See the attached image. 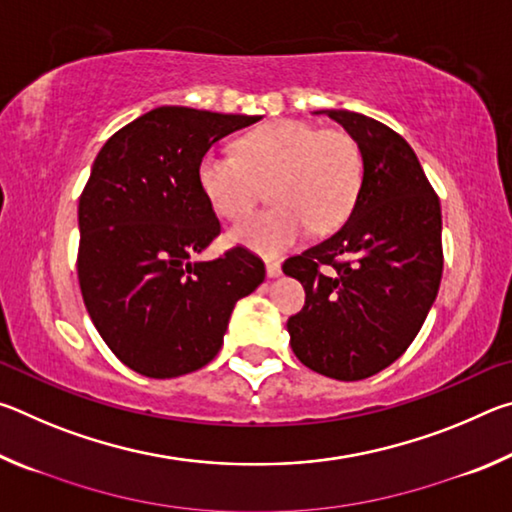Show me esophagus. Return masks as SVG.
Masks as SVG:
<instances>
[{
	"mask_svg": "<svg viewBox=\"0 0 512 512\" xmlns=\"http://www.w3.org/2000/svg\"><path fill=\"white\" fill-rule=\"evenodd\" d=\"M266 275L268 277H280L282 275L280 262H266Z\"/></svg>",
	"mask_w": 512,
	"mask_h": 512,
	"instance_id": "obj_1",
	"label": "esophagus"
}]
</instances>
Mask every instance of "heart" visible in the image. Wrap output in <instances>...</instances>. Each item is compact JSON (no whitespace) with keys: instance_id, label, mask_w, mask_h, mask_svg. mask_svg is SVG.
I'll use <instances>...</instances> for the list:
<instances>
[{"instance_id":"obj_1","label":"heart","mask_w":512,"mask_h":512,"mask_svg":"<svg viewBox=\"0 0 512 512\" xmlns=\"http://www.w3.org/2000/svg\"><path fill=\"white\" fill-rule=\"evenodd\" d=\"M239 155L207 151L196 180L223 219L239 221L268 187L271 210L230 232V241L262 255H280L314 228H339L363 183L359 144L343 131H320L298 119H273L241 137Z\"/></svg>"}]
</instances>
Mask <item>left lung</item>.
I'll return each mask as SVG.
<instances>
[{
  "instance_id": "obj_1",
  "label": "left lung",
  "mask_w": 512,
  "mask_h": 512,
  "mask_svg": "<svg viewBox=\"0 0 512 512\" xmlns=\"http://www.w3.org/2000/svg\"><path fill=\"white\" fill-rule=\"evenodd\" d=\"M316 115L339 121L359 144L363 183L343 228L284 262L307 293L287 329L307 368L359 381L391 366L418 336L443 277V216L402 135L359 112Z\"/></svg>"
}]
</instances>
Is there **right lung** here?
<instances>
[{"label": "right lung", "instance_id": "right-lung-1", "mask_svg": "<svg viewBox=\"0 0 512 512\" xmlns=\"http://www.w3.org/2000/svg\"><path fill=\"white\" fill-rule=\"evenodd\" d=\"M259 119L162 106L112 135L92 164L79 201L83 302L115 357L144 377L207 366L237 300L264 282V262L248 248L192 259L221 232L198 160Z\"/></svg>", "mask_w": 512, "mask_h": 512}]
</instances>
